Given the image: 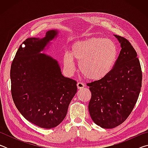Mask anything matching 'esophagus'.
Listing matches in <instances>:
<instances>
[{"label":"esophagus","instance_id":"obj_1","mask_svg":"<svg viewBox=\"0 0 148 148\" xmlns=\"http://www.w3.org/2000/svg\"><path fill=\"white\" fill-rule=\"evenodd\" d=\"M77 87L78 89H82L85 87V85L83 83H81V82H78L77 84Z\"/></svg>","mask_w":148,"mask_h":148}]
</instances>
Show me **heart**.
Masks as SVG:
<instances>
[{
    "instance_id": "obj_1",
    "label": "heart",
    "mask_w": 148,
    "mask_h": 148,
    "mask_svg": "<svg viewBox=\"0 0 148 148\" xmlns=\"http://www.w3.org/2000/svg\"><path fill=\"white\" fill-rule=\"evenodd\" d=\"M118 56L115 42L101 37H94L76 42L71 53L64 56L65 68L70 72L75 70L74 59L79 62L82 75L91 81H101L113 69Z\"/></svg>"
}]
</instances>
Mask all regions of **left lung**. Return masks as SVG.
I'll use <instances>...</instances> for the list:
<instances>
[{
    "mask_svg": "<svg viewBox=\"0 0 148 148\" xmlns=\"http://www.w3.org/2000/svg\"><path fill=\"white\" fill-rule=\"evenodd\" d=\"M114 36L121 49L113 69L103 79L87 84L91 92L90 116L104 129H113L126 120L142 87V69L136 51L126 38Z\"/></svg>",
    "mask_w": 148,
    "mask_h": 148,
    "instance_id": "left-lung-1",
    "label": "left lung"
}]
</instances>
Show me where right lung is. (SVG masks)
Here are the masks:
<instances>
[{"label":"right lung","instance_id":"1","mask_svg":"<svg viewBox=\"0 0 148 148\" xmlns=\"http://www.w3.org/2000/svg\"><path fill=\"white\" fill-rule=\"evenodd\" d=\"M58 34V30L52 29L42 38H27L11 65L15 105L27 120L44 129L54 128L63 121L77 92L76 81L62 74L56 59L41 53Z\"/></svg>","mask_w":148,"mask_h":148}]
</instances>
